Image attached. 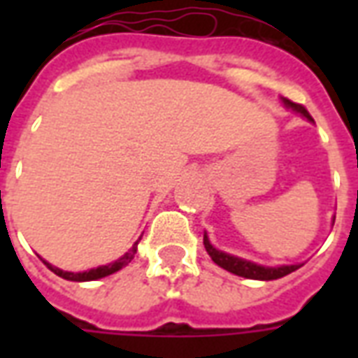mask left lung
I'll return each instance as SVG.
<instances>
[{"label": "left lung", "instance_id": "8db88e82", "mask_svg": "<svg viewBox=\"0 0 358 358\" xmlns=\"http://www.w3.org/2000/svg\"><path fill=\"white\" fill-rule=\"evenodd\" d=\"M284 103L287 105V107H292L293 110L301 113L305 118L313 120V117L308 115V110L305 109L301 103H293L289 101V99H284ZM203 243H205V249H207V253L210 255V259H213L220 268L228 270V272H232V274H236V276L251 278V280H278V278L287 276V274H292L293 270L299 268V264H292V266H278V268H266V266H259V264L255 263H249V261H243V259H238V257L222 253V251H218V249H215L213 245H210L207 234H205V238H203Z\"/></svg>", "mask_w": 358, "mask_h": 358}]
</instances>
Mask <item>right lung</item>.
<instances>
[{
	"label": "right lung",
	"mask_w": 358,
	"mask_h": 358,
	"mask_svg": "<svg viewBox=\"0 0 358 358\" xmlns=\"http://www.w3.org/2000/svg\"><path fill=\"white\" fill-rule=\"evenodd\" d=\"M136 251H138V241L134 243L132 249H130L124 257H120V259L115 261V263L107 264V266H99V268L88 270V272H78V274H74V272H65V270H61V268H55V266H51V264L45 263V261H43V263H45V266H48L51 272H55L57 276L65 278V280H71V282H90V280H99V278L109 276V274H113V272H117V270H120L122 266H126V264L130 263V261L134 259Z\"/></svg>",
	"instance_id": "right-lung-1"
}]
</instances>
